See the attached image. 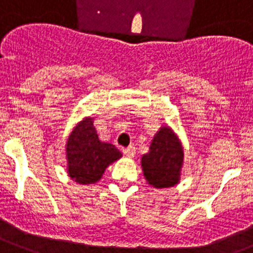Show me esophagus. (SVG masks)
<instances>
[{
	"label": "esophagus",
	"instance_id": "obj_1",
	"mask_svg": "<svg viewBox=\"0 0 253 253\" xmlns=\"http://www.w3.org/2000/svg\"><path fill=\"white\" fill-rule=\"evenodd\" d=\"M123 153H125V156L127 157H133L136 154V148L133 145H130L128 148H126V149H123Z\"/></svg>",
	"mask_w": 253,
	"mask_h": 253
}]
</instances>
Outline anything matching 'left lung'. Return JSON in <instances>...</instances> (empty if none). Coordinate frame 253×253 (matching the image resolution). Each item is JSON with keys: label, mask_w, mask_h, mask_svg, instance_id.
I'll use <instances>...</instances> for the list:
<instances>
[{"label": "left lung", "mask_w": 253, "mask_h": 253, "mask_svg": "<svg viewBox=\"0 0 253 253\" xmlns=\"http://www.w3.org/2000/svg\"><path fill=\"white\" fill-rule=\"evenodd\" d=\"M182 148L177 137L167 127L159 130L149 152L141 158L144 176L154 188H169L179 181L182 165Z\"/></svg>", "instance_id": "8db88e82"}]
</instances>
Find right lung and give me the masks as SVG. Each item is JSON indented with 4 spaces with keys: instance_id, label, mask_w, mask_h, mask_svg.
Listing matches in <instances>:
<instances>
[{
    "instance_id": "right-lung-1",
    "label": "right lung",
    "mask_w": 253,
    "mask_h": 253,
    "mask_svg": "<svg viewBox=\"0 0 253 253\" xmlns=\"http://www.w3.org/2000/svg\"><path fill=\"white\" fill-rule=\"evenodd\" d=\"M121 157L122 154L113 144L99 140L91 118L82 121L68 139V172L80 184L100 180L105 169Z\"/></svg>"
}]
</instances>
